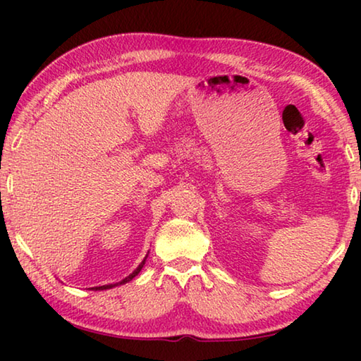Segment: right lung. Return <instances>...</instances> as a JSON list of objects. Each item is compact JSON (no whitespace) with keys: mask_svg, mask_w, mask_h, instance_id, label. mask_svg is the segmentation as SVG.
I'll use <instances>...</instances> for the list:
<instances>
[{"mask_svg":"<svg viewBox=\"0 0 361 361\" xmlns=\"http://www.w3.org/2000/svg\"><path fill=\"white\" fill-rule=\"evenodd\" d=\"M145 261H146V258L142 261V264H140L135 271H133L129 277H126L124 280H122V282H119V283H113V285H103V286H95L94 290H108V288H113V286H118V285H122V283H127V282H130V280L135 277V276H138V272L142 271V267L145 266Z\"/></svg>","mask_w":361,"mask_h":361,"instance_id":"obj_1","label":"right lung"}]
</instances>
